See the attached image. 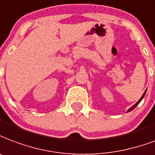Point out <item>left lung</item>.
Listing matches in <instances>:
<instances>
[{"label": "left lung", "instance_id": "8db88e82", "mask_svg": "<svg viewBox=\"0 0 155 155\" xmlns=\"http://www.w3.org/2000/svg\"><path fill=\"white\" fill-rule=\"evenodd\" d=\"M146 92H145V93H143V95H142V97H140V100H139V101H138L137 102V103H136L135 105H134V106H132V107H131V108H130V109L128 110H127V112H130V111H131V110H133V109H135V107H136V106H137L138 104H139V103H140V101H141V100H142V99H143V97H144V96H145V94H146Z\"/></svg>", "mask_w": 155, "mask_h": 155}]
</instances>
